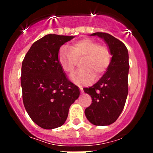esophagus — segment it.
<instances>
[{
    "instance_id": "esophagus-1",
    "label": "esophagus",
    "mask_w": 153,
    "mask_h": 153,
    "mask_svg": "<svg viewBox=\"0 0 153 153\" xmlns=\"http://www.w3.org/2000/svg\"><path fill=\"white\" fill-rule=\"evenodd\" d=\"M80 93H83V90H82V88H80Z\"/></svg>"
}]
</instances>
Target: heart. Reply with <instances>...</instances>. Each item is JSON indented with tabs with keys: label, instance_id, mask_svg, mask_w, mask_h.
Returning <instances> with one entry per match:
<instances>
[{
	"label": "heart",
	"instance_id": "obj_1",
	"mask_svg": "<svg viewBox=\"0 0 153 153\" xmlns=\"http://www.w3.org/2000/svg\"><path fill=\"white\" fill-rule=\"evenodd\" d=\"M59 62L67 73L74 71L77 60L81 59L80 70L72 74L71 78L76 84H85L94 78L97 80L106 71L111 60V54L106 46L90 38L75 42L71 47L63 46L59 50Z\"/></svg>",
	"mask_w": 153,
	"mask_h": 153
}]
</instances>
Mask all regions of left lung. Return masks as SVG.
Here are the masks:
<instances>
[{
  "instance_id": "1",
  "label": "left lung",
  "mask_w": 153,
  "mask_h": 153,
  "mask_svg": "<svg viewBox=\"0 0 153 153\" xmlns=\"http://www.w3.org/2000/svg\"><path fill=\"white\" fill-rule=\"evenodd\" d=\"M91 36L103 39L112 57L106 73L94 85L84 88L90 95L92 103L85 114L91 124L107 126L115 122L122 113L128 95L129 54L124 44L109 34L96 32Z\"/></svg>"
}]
</instances>
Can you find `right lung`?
Returning <instances> with one entry per match:
<instances>
[{
  "label": "right lung",
  "instance_id": "1",
  "mask_svg": "<svg viewBox=\"0 0 153 153\" xmlns=\"http://www.w3.org/2000/svg\"><path fill=\"white\" fill-rule=\"evenodd\" d=\"M73 36L47 34L31 45L22 62L21 85L26 112L45 129L61 127L70 106L80 96L59 62L60 47Z\"/></svg>",
  "mask_w": 153,
  "mask_h": 153
}]
</instances>
